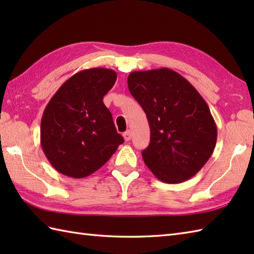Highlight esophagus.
I'll return each mask as SVG.
<instances>
[{
	"mask_svg": "<svg viewBox=\"0 0 254 254\" xmlns=\"http://www.w3.org/2000/svg\"><path fill=\"white\" fill-rule=\"evenodd\" d=\"M123 137L126 141H130V139L132 138V132L130 130H127V132L123 133Z\"/></svg>",
	"mask_w": 254,
	"mask_h": 254,
	"instance_id": "1",
	"label": "esophagus"
}]
</instances>
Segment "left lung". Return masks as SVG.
I'll use <instances>...</instances> for the list:
<instances>
[{
  "label": "left lung",
  "mask_w": 254,
  "mask_h": 254,
  "mask_svg": "<svg viewBox=\"0 0 254 254\" xmlns=\"http://www.w3.org/2000/svg\"><path fill=\"white\" fill-rule=\"evenodd\" d=\"M127 86L149 123L144 163L163 182L189 180L207 163L217 139L216 123L203 97L167 67L132 72Z\"/></svg>",
  "instance_id": "1"
}]
</instances>
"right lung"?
I'll use <instances>...</instances> for the list:
<instances>
[{
    "mask_svg": "<svg viewBox=\"0 0 254 254\" xmlns=\"http://www.w3.org/2000/svg\"><path fill=\"white\" fill-rule=\"evenodd\" d=\"M116 80L113 69H83L63 83L48 102L40 143L47 159L60 174L77 179L94 174L123 143L102 101Z\"/></svg>",
    "mask_w": 254,
    "mask_h": 254,
    "instance_id": "add662e5",
    "label": "right lung"
}]
</instances>
